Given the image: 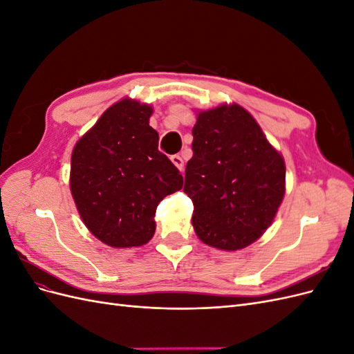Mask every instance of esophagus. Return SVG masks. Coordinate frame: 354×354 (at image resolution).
<instances>
[{
    "label": "esophagus",
    "mask_w": 354,
    "mask_h": 354,
    "mask_svg": "<svg viewBox=\"0 0 354 354\" xmlns=\"http://www.w3.org/2000/svg\"><path fill=\"white\" fill-rule=\"evenodd\" d=\"M171 160H173V164H174L180 171L185 169V160H183V158H181L180 155H173V156H171Z\"/></svg>",
    "instance_id": "esophagus-1"
}]
</instances>
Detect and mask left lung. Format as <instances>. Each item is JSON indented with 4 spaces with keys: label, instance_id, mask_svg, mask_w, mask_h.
<instances>
[{
    "label": "left lung",
    "instance_id": "obj_1",
    "mask_svg": "<svg viewBox=\"0 0 354 354\" xmlns=\"http://www.w3.org/2000/svg\"><path fill=\"white\" fill-rule=\"evenodd\" d=\"M185 194L192 224L214 248L236 251L270 226L285 195V160L242 106L198 113Z\"/></svg>",
    "mask_w": 354,
    "mask_h": 354
}]
</instances>
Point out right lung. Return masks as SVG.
I'll return each mask as SVG.
<instances>
[{
  "label": "right lung",
  "mask_w": 354,
  "mask_h": 354,
  "mask_svg": "<svg viewBox=\"0 0 354 354\" xmlns=\"http://www.w3.org/2000/svg\"><path fill=\"white\" fill-rule=\"evenodd\" d=\"M153 109L137 100L112 104L75 145L71 192L95 238L113 248L152 239L158 203L183 187L174 164L158 151Z\"/></svg>",
  "instance_id": "add662e5"
}]
</instances>
